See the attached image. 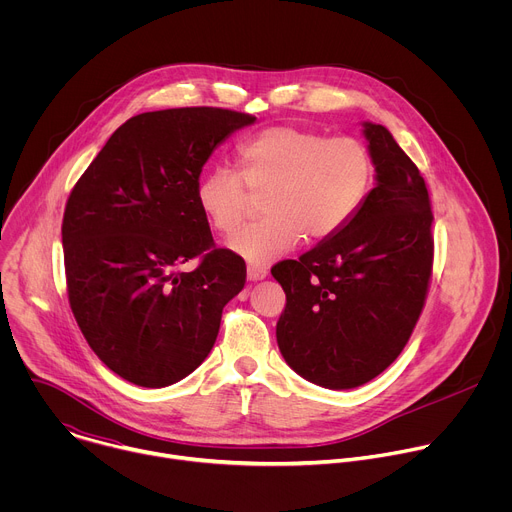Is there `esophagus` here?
I'll return each mask as SVG.
<instances>
[{
    "instance_id": "obj_1",
    "label": "esophagus",
    "mask_w": 512,
    "mask_h": 512,
    "mask_svg": "<svg viewBox=\"0 0 512 512\" xmlns=\"http://www.w3.org/2000/svg\"><path fill=\"white\" fill-rule=\"evenodd\" d=\"M267 275V267L265 265H249L247 267V277L251 281H257V279H263Z\"/></svg>"
}]
</instances>
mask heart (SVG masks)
Wrapping results in <instances>:
<instances>
[{"label": "heart", "instance_id": "1", "mask_svg": "<svg viewBox=\"0 0 512 512\" xmlns=\"http://www.w3.org/2000/svg\"><path fill=\"white\" fill-rule=\"evenodd\" d=\"M239 174L206 172L196 184V204L210 227L231 235L243 221L249 194H263L261 221L239 231L229 247L253 265L294 249L302 237L320 243L342 231L369 198L375 158L356 137L273 125L237 148Z\"/></svg>", "mask_w": 512, "mask_h": 512}]
</instances>
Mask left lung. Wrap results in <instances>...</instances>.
Returning a JSON list of instances; mask_svg holds the SVG:
<instances>
[{"label":"left lung","instance_id":"obj_1","mask_svg":"<svg viewBox=\"0 0 512 512\" xmlns=\"http://www.w3.org/2000/svg\"><path fill=\"white\" fill-rule=\"evenodd\" d=\"M377 186L352 221L271 275L285 291L277 344L285 362L326 389L381 375L405 348L433 271V212L417 166L387 127L364 123Z\"/></svg>","mask_w":512,"mask_h":512}]
</instances>
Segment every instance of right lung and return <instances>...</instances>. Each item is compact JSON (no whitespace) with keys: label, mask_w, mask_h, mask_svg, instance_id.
Returning a JSON list of instances; mask_svg holds the SVG:
<instances>
[{"label":"right lung","mask_w":512,"mask_h":512,"mask_svg":"<svg viewBox=\"0 0 512 512\" xmlns=\"http://www.w3.org/2000/svg\"><path fill=\"white\" fill-rule=\"evenodd\" d=\"M255 117L180 107L127 119L70 190L62 218L68 304L121 379L160 389L208 356L245 261L214 245L196 204L212 150ZM198 258L192 272L181 265Z\"/></svg>","instance_id":"right-lung-1"}]
</instances>
